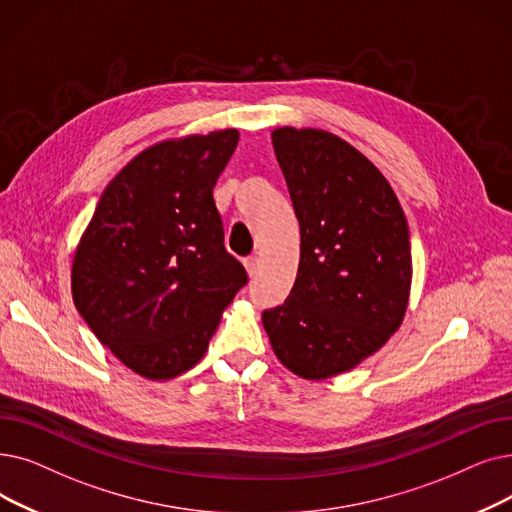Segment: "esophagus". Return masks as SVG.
<instances>
[{
	"instance_id": "esophagus-1",
	"label": "esophagus",
	"mask_w": 512,
	"mask_h": 512,
	"mask_svg": "<svg viewBox=\"0 0 512 512\" xmlns=\"http://www.w3.org/2000/svg\"><path fill=\"white\" fill-rule=\"evenodd\" d=\"M244 270H247V274L253 278L257 274V270H259V259L253 257V255L244 259Z\"/></svg>"
}]
</instances>
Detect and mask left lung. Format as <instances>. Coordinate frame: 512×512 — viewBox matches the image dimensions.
<instances>
[{"mask_svg":"<svg viewBox=\"0 0 512 512\" xmlns=\"http://www.w3.org/2000/svg\"><path fill=\"white\" fill-rule=\"evenodd\" d=\"M301 228L293 291L263 311L276 358L305 381L353 370L402 326L412 284L408 221L385 175L324 129L272 131Z\"/></svg>","mask_w":512,"mask_h":512,"instance_id":"left-lung-1","label":"left lung"}]
</instances>
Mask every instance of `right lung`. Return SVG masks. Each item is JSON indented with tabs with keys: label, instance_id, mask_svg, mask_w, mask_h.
I'll return each instance as SVG.
<instances>
[{
	"label": "right lung",
	"instance_id": "right-lung-1",
	"mask_svg": "<svg viewBox=\"0 0 512 512\" xmlns=\"http://www.w3.org/2000/svg\"><path fill=\"white\" fill-rule=\"evenodd\" d=\"M236 129L154 144L106 186L71 270L73 301L129 370L169 381L203 360L247 284L213 201Z\"/></svg>",
	"mask_w": 512,
	"mask_h": 512
}]
</instances>
